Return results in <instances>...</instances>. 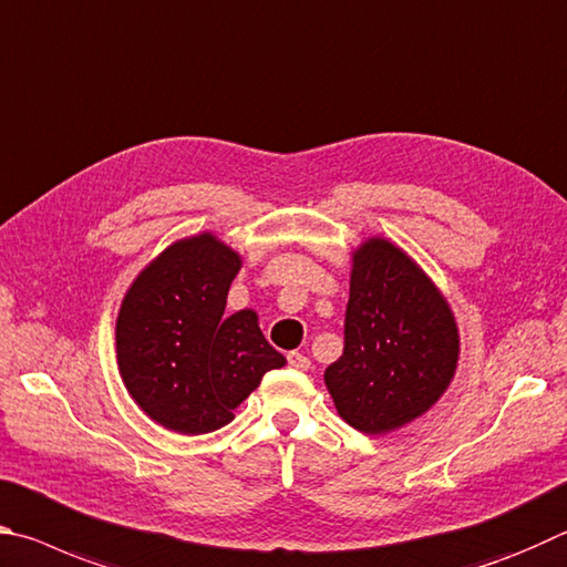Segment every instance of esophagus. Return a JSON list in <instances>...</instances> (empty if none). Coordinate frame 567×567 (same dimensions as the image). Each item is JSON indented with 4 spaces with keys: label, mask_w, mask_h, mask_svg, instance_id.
<instances>
[{
    "label": "esophagus",
    "mask_w": 567,
    "mask_h": 567,
    "mask_svg": "<svg viewBox=\"0 0 567 567\" xmlns=\"http://www.w3.org/2000/svg\"><path fill=\"white\" fill-rule=\"evenodd\" d=\"M289 365H293L296 371H309L311 369V361L306 359L303 353H299V351H293V353H289Z\"/></svg>",
    "instance_id": "obj_1"
}]
</instances>
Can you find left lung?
I'll use <instances>...</instances> for the list:
<instances>
[{"label":"left lung","instance_id":"left-lung-1","mask_svg":"<svg viewBox=\"0 0 567 567\" xmlns=\"http://www.w3.org/2000/svg\"><path fill=\"white\" fill-rule=\"evenodd\" d=\"M343 355L323 373L341 419L381 435L439 403L461 355L445 296L413 258L373 236L351 254Z\"/></svg>","mask_w":567,"mask_h":567}]
</instances>
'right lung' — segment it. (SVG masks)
Masks as SVG:
<instances>
[{
	"instance_id": "add662e5",
	"label": "right lung",
	"mask_w": 567,
	"mask_h": 567,
	"mask_svg": "<svg viewBox=\"0 0 567 567\" xmlns=\"http://www.w3.org/2000/svg\"><path fill=\"white\" fill-rule=\"evenodd\" d=\"M238 268L241 256L204 231L164 248L124 296L118 373L138 409L168 431H218L266 371L286 365L256 311L224 316Z\"/></svg>"
}]
</instances>
